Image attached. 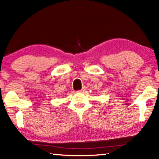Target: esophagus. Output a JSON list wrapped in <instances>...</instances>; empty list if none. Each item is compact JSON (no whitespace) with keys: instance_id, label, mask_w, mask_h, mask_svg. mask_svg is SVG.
Masks as SVG:
<instances>
[{"instance_id":"obj_1","label":"esophagus","mask_w":159,"mask_h":159,"mask_svg":"<svg viewBox=\"0 0 159 159\" xmlns=\"http://www.w3.org/2000/svg\"><path fill=\"white\" fill-rule=\"evenodd\" d=\"M85 89H86L85 87H83V88L81 89H80V90H79V92H84L85 91Z\"/></svg>"}]
</instances>
